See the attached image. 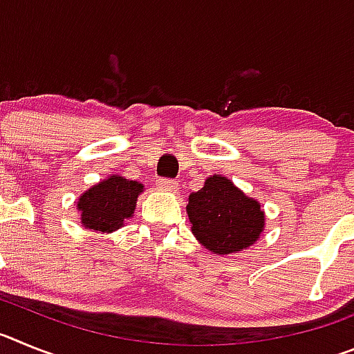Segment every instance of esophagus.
Instances as JSON below:
<instances>
[{
	"instance_id": "esophagus-1",
	"label": "esophagus",
	"mask_w": 354,
	"mask_h": 354,
	"mask_svg": "<svg viewBox=\"0 0 354 354\" xmlns=\"http://www.w3.org/2000/svg\"><path fill=\"white\" fill-rule=\"evenodd\" d=\"M158 186L165 192H177V180L174 179H167V177H162V179H158Z\"/></svg>"
}]
</instances>
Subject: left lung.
Returning a JSON list of instances; mask_svg holds the SVG:
<instances>
[{"mask_svg":"<svg viewBox=\"0 0 354 354\" xmlns=\"http://www.w3.org/2000/svg\"><path fill=\"white\" fill-rule=\"evenodd\" d=\"M186 209L196 239L220 255L253 245L264 227L257 200L248 198L221 175L209 177L202 189L192 193Z\"/></svg>","mask_w":354,"mask_h":354,"instance_id":"1","label":"left lung"}]
</instances>
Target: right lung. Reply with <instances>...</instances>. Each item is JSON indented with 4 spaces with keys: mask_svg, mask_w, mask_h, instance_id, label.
I'll return each instance as SVG.
<instances>
[{
    "mask_svg": "<svg viewBox=\"0 0 354 354\" xmlns=\"http://www.w3.org/2000/svg\"><path fill=\"white\" fill-rule=\"evenodd\" d=\"M143 186L134 180L111 175L101 184L90 187L77 202L81 223L99 232H113L131 218L136 207V198Z\"/></svg>",
    "mask_w": 354,
    "mask_h": 354,
    "instance_id": "add662e5",
    "label": "right lung"
}]
</instances>
